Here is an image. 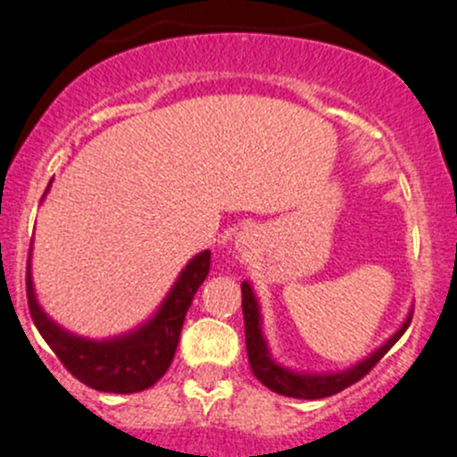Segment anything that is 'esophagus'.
Returning a JSON list of instances; mask_svg holds the SVG:
<instances>
[{
    "label": "esophagus",
    "mask_w": 457,
    "mask_h": 457,
    "mask_svg": "<svg viewBox=\"0 0 457 457\" xmlns=\"http://www.w3.org/2000/svg\"><path fill=\"white\" fill-rule=\"evenodd\" d=\"M252 245H254V234H252L250 229H243V232H238V237H237L238 250H250Z\"/></svg>",
    "instance_id": "1"
}]
</instances>
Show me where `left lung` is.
I'll use <instances>...</instances> for the list:
<instances>
[{"label":"left lung","instance_id":"8db88e82","mask_svg":"<svg viewBox=\"0 0 457 457\" xmlns=\"http://www.w3.org/2000/svg\"><path fill=\"white\" fill-rule=\"evenodd\" d=\"M243 318H245V345H247V358H250V367L254 376L267 389L276 391L287 398H301V400H318V398H329V395L338 394V391L347 389L349 385L361 380L365 373L371 371V367L398 343L400 336L407 331L409 322H411V312L404 318L403 325L398 327L395 334H391L385 343L378 349H373L367 358L361 362L352 365L349 370L343 371H329V373H310V371H294L289 367L278 365L271 358L270 345H267L265 334H262V318H261V305L258 298L252 289V285L243 283Z\"/></svg>","mask_w":457,"mask_h":457}]
</instances>
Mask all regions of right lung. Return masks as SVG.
<instances>
[{"label": "right lung", "mask_w": 457, "mask_h": 457, "mask_svg": "<svg viewBox=\"0 0 457 457\" xmlns=\"http://www.w3.org/2000/svg\"><path fill=\"white\" fill-rule=\"evenodd\" d=\"M207 271H210V250L196 254L183 267L154 316L126 334L95 340L63 329L41 310L35 296L29 258V276H26L29 310L32 322L48 347L57 353L63 367L77 380L105 394H137L154 385L172 365L183 320Z\"/></svg>", "instance_id": "add662e5"}]
</instances>
